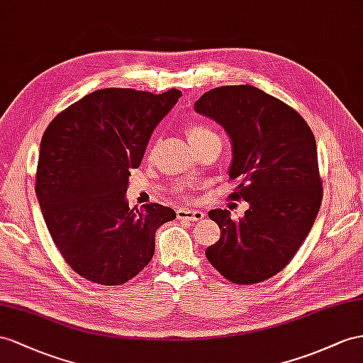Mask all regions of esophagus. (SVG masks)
<instances>
[{
    "mask_svg": "<svg viewBox=\"0 0 363 363\" xmlns=\"http://www.w3.org/2000/svg\"><path fill=\"white\" fill-rule=\"evenodd\" d=\"M176 216L181 220H201L203 218V213L201 210H190V208H178L176 210Z\"/></svg>",
    "mask_w": 363,
    "mask_h": 363,
    "instance_id": "34e87169",
    "label": "esophagus"
}]
</instances>
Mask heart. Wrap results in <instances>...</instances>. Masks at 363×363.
Listing matches in <instances>:
<instances>
[{"mask_svg": "<svg viewBox=\"0 0 363 363\" xmlns=\"http://www.w3.org/2000/svg\"><path fill=\"white\" fill-rule=\"evenodd\" d=\"M218 136L213 130L203 124H193L187 128V139L190 144H196L201 141H206L208 138Z\"/></svg>", "mask_w": 363, "mask_h": 363, "instance_id": "b5f03b06", "label": "heart"}]
</instances>
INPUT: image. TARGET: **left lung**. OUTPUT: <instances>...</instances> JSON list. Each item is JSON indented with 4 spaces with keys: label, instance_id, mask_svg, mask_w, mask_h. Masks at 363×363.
<instances>
[{
    "label": "left lung",
    "instance_id": "1",
    "mask_svg": "<svg viewBox=\"0 0 363 363\" xmlns=\"http://www.w3.org/2000/svg\"><path fill=\"white\" fill-rule=\"evenodd\" d=\"M194 111L225 130L231 141V198L248 202L242 218L208 213L220 238L206 250L208 262L235 284H259L284 270L314 224L322 201L318 148L294 108L253 86L213 89Z\"/></svg>",
    "mask_w": 363,
    "mask_h": 363
}]
</instances>
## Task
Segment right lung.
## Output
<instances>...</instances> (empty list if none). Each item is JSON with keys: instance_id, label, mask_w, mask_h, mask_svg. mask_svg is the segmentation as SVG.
<instances>
[{"instance_id": "1", "label": "right lung", "mask_w": 363, "mask_h": 363, "mask_svg": "<svg viewBox=\"0 0 363 363\" xmlns=\"http://www.w3.org/2000/svg\"><path fill=\"white\" fill-rule=\"evenodd\" d=\"M182 93L133 89L89 93L55 118L41 139L36 198L72 270L99 285H123L152 261L155 233L174 210L130 208V169Z\"/></svg>"}]
</instances>
